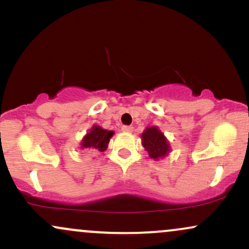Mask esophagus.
Segmentation results:
<instances>
[{"label": "esophagus", "mask_w": 249, "mask_h": 249, "mask_svg": "<svg viewBox=\"0 0 249 249\" xmlns=\"http://www.w3.org/2000/svg\"><path fill=\"white\" fill-rule=\"evenodd\" d=\"M122 131H123V132L131 133L133 131V126H127V125H125V126L122 127Z\"/></svg>", "instance_id": "34e87169"}]
</instances>
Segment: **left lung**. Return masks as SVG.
Wrapping results in <instances>:
<instances>
[{
	"mask_svg": "<svg viewBox=\"0 0 249 249\" xmlns=\"http://www.w3.org/2000/svg\"><path fill=\"white\" fill-rule=\"evenodd\" d=\"M142 145L150 158L159 160L171 152L170 142L158 126H147L142 133Z\"/></svg>",
	"mask_w": 249,
	"mask_h": 249,
	"instance_id": "obj_1",
	"label": "left lung"
}]
</instances>
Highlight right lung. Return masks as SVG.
Instances as JSON below:
<instances>
[{
	"mask_svg": "<svg viewBox=\"0 0 249 249\" xmlns=\"http://www.w3.org/2000/svg\"><path fill=\"white\" fill-rule=\"evenodd\" d=\"M113 134V131H107L98 125H92L89 132L83 137L79 147L82 150H89L90 152H104Z\"/></svg>",
	"mask_w": 249,
	"mask_h": 249,
	"instance_id": "right-lung-1",
	"label": "right lung"
}]
</instances>
